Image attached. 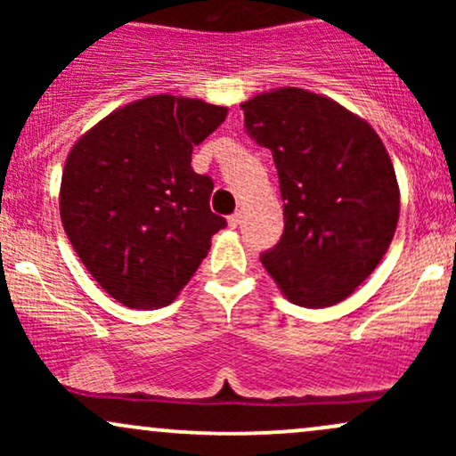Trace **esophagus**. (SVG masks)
<instances>
[{
	"instance_id": "34e87169",
	"label": "esophagus",
	"mask_w": 456,
	"mask_h": 456,
	"mask_svg": "<svg viewBox=\"0 0 456 456\" xmlns=\"http://www.w3.org/2000/svg\"><path fill=\"white\" fill-rule=\"evenodd\" d=\"M227 223H229V227H233V229L238 227V224H240V212H233L232 216L227 218Z\"/></svg>"
}]
</instances>
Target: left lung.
Returning <instances> with one entry per match:
<instances>
[{"instance_id":"left-lung-1","label":"left lung","mask_w":456,"mask_h":456,"mask_svg":"<svg viewBox=\"0 0 456 456\" xmlns=\"http://www.w3.org/2000/svg\"><path fill=\"white\" fill-rule=\"evenodd\" d=\"M244 126L279 171L281 240L259 255L297 306L347 297L386 255L399 186L375 130L330 98L285 87L240 104Z\"/></svg>"}]
</instances>
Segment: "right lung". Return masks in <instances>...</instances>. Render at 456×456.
I'll return each mask as SVG.
<instances>
[{"label":"right lung","instance_id":"1","mask_svg":"<svg viewBox=\"0 0 456 456\" xmlns=\"http://www.w3.org/2000/svg\"><path fill=\"white\" fill-rule=\"evenodd\" d=\"M227 109L160 94L126 104L68 154L60 214L83 265L130 308L169 305L227 221L210 210L214 182L192 148Z\"/></svg>","mask_w":456,"mask_h":456}]
</instances>
